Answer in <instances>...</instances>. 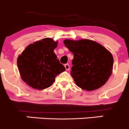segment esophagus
Returning <instances> with one entry per match:
<instances>
[{"label": "esophagus", "instance_id": "esophagus-1", "mask_svg": "<svg viewBox=\"0 0 129 129\" xmlns=\"http://www.w3.org/2000/svg\"><path fill=\"white\" fill-rule=\"evenodd\" d=\"M65 68H66V70L69 71V69H70V66L67 63V64L65 65Z\"/></svg>", "mask_w": 129, "mask_h": 129}]
</instances>
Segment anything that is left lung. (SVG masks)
Returning a JSON list of instances; mask_svg holds the SVG:
<instances>
[{
    "instance_id": "8db88e82",
    "label": "left lung",
    "mask_w": 129,
    "mask_h": 129,
    "mask_svg": "<svg viewBox=\"0 0 129 129\" xmlns=\"http://www.w3.org/2000/svg\"><path fill=\"white\" fill-rule=\"evenodd\" d=\"M63 43L74 55L71 74L77 86L92 91L105 85L113 67V57L106 48L90 39H66Z\"/></svg>"
}]
</instances>
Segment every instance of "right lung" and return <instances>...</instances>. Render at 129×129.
Wrapping results in <instances>:
<instances>
[{"label":"right lung","instance_id":"1","mask_svg":"<svg viewBox=\"0 0 129 129\" xmlns=\"http://www.w3.org/2000/svg\"><path fill=\"white\" fill-rule=\"evenodd\" d=\"M57 44L51 38H44L29 44L19 55V73L28 86L37 90L47 88L53 85L56 76L65 71L54 53Z\"/></svg>","mask_w":129,"mask_h":129}]
</instances>
